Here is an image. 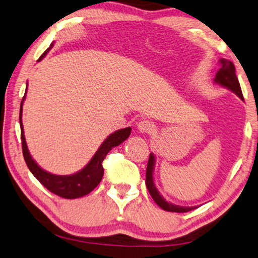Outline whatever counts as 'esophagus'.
Segmentation results:
<instances>
[{"label": "esophagus", "mask_w": 258, "mask_h": 258, "mask_svg": "<svg viewBox=\"0 0 258 258\" xmlns=\"http://www.w3.org/2000/svg\"><path fill=\"white\" fill-rule=\"evenodd\" d=\"M137 128L140 130L141 133H148L150 134L154 128V124L152 123L151 121L149 120H142L137 123Z\"/></svg>", "instance_id": "34e87169"}]
</instances>
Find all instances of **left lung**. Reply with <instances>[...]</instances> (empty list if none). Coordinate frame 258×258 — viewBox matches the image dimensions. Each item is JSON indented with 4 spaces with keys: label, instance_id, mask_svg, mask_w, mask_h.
<instances>
[{
    "label": "left lung",
    "instance_id": "left-lung-1",
    "mask_svg": "<svg viewBox=\"0 0 258 258\" xmlns=\"http://www.w3.org/2000/svg\"><path fill=\"white\" fill-rule=\"evenodd\" d=\"M219 64H220V69L217 71L216 74V78L215 82L217 84H220L225 86V88L229 89L233 91L235 94H237L241 99L243 100V96H242V91H241V86L239 83V79H237L236 75H235V67L231 61L225 60V58H221L219 60ZM153 166H154V156L151 153L149 157V161H148V168H146V187H148V190L150 192V195L153 198V201L159 205V207L165 210V211H169V212H188L191 211V210L195 209V207L191 208H187V207H180V205H175L172 203H168L166 202L164 198H162L158 190L156 188V185L153 183Z\"/></svg>",
    "mask_w": 258,
    "mask_h": 258
}]
</instances>
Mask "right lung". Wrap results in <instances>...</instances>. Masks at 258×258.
Listing matches in <instances>:
<instances>
[{
    "mask_svg": "<svg viewBox=\"0 0 258 258\" xmlns=\"http://www.w3.org/2000/svg\"><path fill=\"white\" fill-rule=\"evenodd\" d=\"M50 47L43 53L39 60L45 56L47 51H48ZM25 98V96H24ZM21 104V112H19V123H21V137H22V150H23V156L27 167L31 170V173L37 177V180L40 183L46 187L47 189L51 191L55 195L68 198V200H73V198H78L82 196L88 195L89 192L97 187L100 183V181L104 176V167H102V161L107 156L110 150L115 146L120 145L122 142H124L126 138L129 137L132 128H124L117 132L113 133L110 136L106 138V141L100 145V148L98 149V151L94 154L92 159L90 160L88 165L85 166L82 170H79L78 173L73 174V175H54L50 174L35 164V161L32 159V157L30 156L29 150H27L25 137H24V129L22 124V106L23 101Z\"/></svg>",
    "mask_w": 258,
    "mask_h": 258,
    "instance_id": "add662e5",
    "label": "right lung"
}]
</instances>
